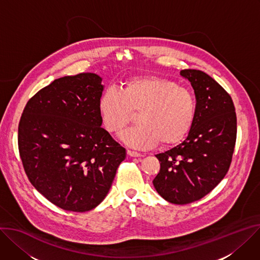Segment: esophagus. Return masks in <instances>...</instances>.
I'll return each mask as SVG.
<instances>
[{
	"label": "esophagus",
	"instance_id": "obj_1",
	"mask_svg": "<svg viewBox=\"0 0 260 260\" xmlns=\"http://www.w3.org/2000/svg\"><path fill=\"white\" fill-rule=\"evenodd\" d=\"M127 154L129 156H132V157H140V156H142V154H141V153H139L137 151H133V150H127Z\"/></svg>",
	"mask_w": 260,
	"mask_h": 260
}]
</instances>
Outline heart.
Returning <instances> with one entry per match:
<instances>
[{
  "mask_svg": "<svg viewBox=\"0 0 260 260\" xmlns=\"http://www.w3.org/2000/svg\"><path fill=\"white\" fill-rule=\"evenodd\" d=\"M99 113L105 128L117 133L139 112L140 123L120 137L136 148L173 146L187 136L194 124L197 103L194 93L175 82L157 76L126 80L120 91L106 89L99 99Z\"/></svg>",
  "mask_w": 260,
  "mask_h": 260,
  "instance_id": "obj_1",
  "label": "heart"
}]
</instances>
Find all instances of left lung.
I'll list each match as a JSON object with an SVG mask.
<instances>
[{
  "label": "left lung",
  "mask_w": 260,
  "mask_h": 260,
  "mask_svg": "<svg viewBox=\"0 0 260 260\" xmlns=\"http://www.w3.org/2000/svg\"><path fill=\"white\" fill-rule=\"evenodd\" d=\"M196 96L197 113L182 143L155 154L160 164L153 179L168 202L187 204L207 195L229 170L237 140V114L231 96L201 70L183 69Z\"/></svg>",
  "instance_id": "8db88e82"
}]
</instances>
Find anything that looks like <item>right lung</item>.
<instances>
[{"label": "right lung", "instance_id": "add662e5", "mask_svg": "<svg viewBox=\"0 0 260 260\" xmlns=\"http://www.w3.org/2000/svg\"><path fill=\"white\" fill-rule=\"evenodd\" d=\"M102 80L91 73L57 79L29 100L19 120L18 150L30 182L65 210L96 207L126 156L102 127Z\"/></svg>", "mask_w": 260, "mask_h": 260}]
</instances>
